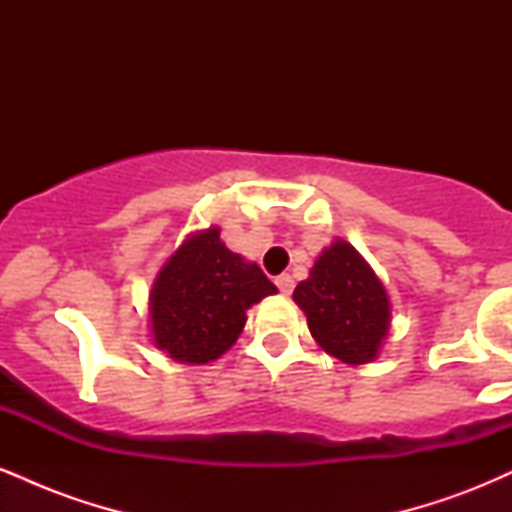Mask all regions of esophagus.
<instances>
[{
  "label": "esophagus",
  "instance_id": "34e87169",
  "mask_svg": "<svg viewBox=\"0 0 512 512\" xmlns=\"http://www.w3.org/2000/svg\"><path fill=\"white\" fill-rule=\"evenodd\" d=\"M276 286H279V291L284 293V296H289V293L293 291V276L291 274H281V276H276Z\"/></svg>",
  "mask_w": 512,
  "mask_h": 512
}]
</instances>
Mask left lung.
I'll list each match as a JSON object with an SVG mask.
<instances>
[{
    "label": "left lung",
    "mask_w": 512,
    "mask_h": 512,
    "mask_svg": "<svg viewBox=\"0 0 512 512\" xmlns=\"http://www.w3.org/2000/svg\"><path fill=\"white\" fill-rule=\"evenodd\" d=\"M308 330L322 351L363 366L380 356L392 325V303L385 284L354 245L334 238L317 255L308 279L293 291Z\"/></svg>",
    "instance_id": "left-lung-1"
}]
</instances>
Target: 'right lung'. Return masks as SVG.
Listing matches in <instances>:
<instances>
[{
  "mask_svg": "<svg viewBox=\"0 0 512 512\" xmlns=\"http://www.w3.org/2000/svg\"><path fill=\"white\" fill-rule=\"evenodd\" d=\"M276 286L221 240V228L190 233L158 269L149 291L151 344L178 363L204 366L238 342L248 310Z\"/></svg>",
  "mask_w": 512,
  "mask_h": 512,
  "instance_id": "right-lung-1",
  "label": "right lung"
}]
</instances>
